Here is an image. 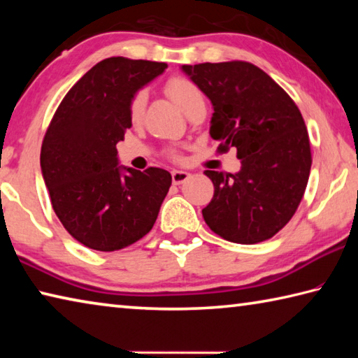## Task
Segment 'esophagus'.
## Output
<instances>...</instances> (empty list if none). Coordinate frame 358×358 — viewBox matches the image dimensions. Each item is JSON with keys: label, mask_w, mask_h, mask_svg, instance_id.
<instances>
[{"label": "esophagus", "mask_w": 358, "mask_h": 358, "mask_svg": "<svg viewBox=\"0 0 358 358\" xmlns=\"http://www.w3.org/2000/svg\"><path fill=\"white\" fill-rule=\"evenodd\" d=\"M187 178H189V173L185 172V171H173L172 172V181H173L175 185L185 183Z\"/></svg>", "instance_id": "1"}]
</instances>
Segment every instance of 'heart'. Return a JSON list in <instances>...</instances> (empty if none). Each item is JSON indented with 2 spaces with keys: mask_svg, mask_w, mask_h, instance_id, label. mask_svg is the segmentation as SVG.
Instances as JSON below:
<instances>
[{
  "mask_svg": "<svg viewBox=\"0 0 358 358\" xmlns=\"http://www.w3.org/2000/svg\"><path fill=\"white\" fill-rule=\"evenodd\" d=\"M166 93L183 112H186L194 102L203 99L201 88L185 77L169 78L166 82ZM145 106H147V92L145 90H138L131 98L128 107V115L132 123H138L142 120Z\"/></svg>",
  "mask_w": 358,
  "mask_h": 358,
  "instance_id": "obj_1",
  "label": "heart"
}]
</instances>
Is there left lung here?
I'll return each mask as SVG.
<instances>
[{"label":"left lung","instance_id":"1","mask_svg":"<svg viewBox=\"0 0 358 358\" xmlns=\"http://www.w3.org/2000/svg\"><path fill=\"white\" fill-rule=\"evenodd\" d=\"M213 104L217 151L237 148V173L205 171L215 194L203 220L224 240L254 245L286 226L311 171L310 137L299 107L268 74L248 62L183 64Z\"/></svg>","mask_w":358,"mask_h":358}]
</instances>
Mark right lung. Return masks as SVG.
<instances>
[{"mask_svg": "<svg viewBox=\"0 0 358 358\" xmlns=\"http://www.w3.org/2000/svg\"><path fill=\"white\" fill-rule=\"evenodd\" d=\"M166 63L106 58L58 106L41 148L53 211L78 243L118 251L147 235L172 175L164 169L118 166L117 143L131 128L129 101L164 72Z\"/></svg>", "mask_w": 358, "mask_h": 358, "instance_id": "obj_1", "label": "right lung"}]
</instances>
